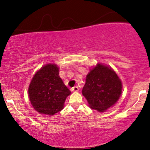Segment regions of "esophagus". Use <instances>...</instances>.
I'll list each match as a JSON object with an SVG mask.
<instances>
[{
  "instance_id": "1",
  "label": "esophagus",
  "mask_w": 150,
  "mask_h": 150,
  "mask_svg": "<svg viewBox=\"0 0 150 150\" xmlns=\"http://www.w3.org/2000/svg\"><path fill=\"white\" fill-rule=\"evenodd\" d=\"M71 90H72V91H79V88L78 86H74Z\"/></svg>"
}]
</instances>
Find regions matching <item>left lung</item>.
<instances>
[{
  "instance_id": "8db88e82",
  "label": "left lung",
  "mask_w": 150,
  "mask_h": 150,
  "mask_svg": "<svg viewBox=\"0 0 150 150\" xmlns=\"http://www.w3.org/2000/svg\"><path fill=\"white\" fill-rule=\"evenodd\" d=\"M122 88L121 80L111 67L97 64L86 75L82 94L91 108L105 112L118 101Z\"/></svg>"
}]
</instances>
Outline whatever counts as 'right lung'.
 I'll list each match as a JSON object with an SVG mask.
<instances>
[{
  "instance_id": "add662e5",
  "label": "right lung",
  "mask_w": 150,
  "mask_h": 150,
  "mask_svg": "<svg viewBox=\"0 0 150 150\" xmlns=\"http://www.w3.org/2000/svg\"><path fill=\"white\" fill-rule=\"evenodd\" d=\"M69 88L59 77V68L54 64L43 66L36 72L28 87L29 100L40 114L53 116L64 108Z\"/></svg>"
}]
</instances>
